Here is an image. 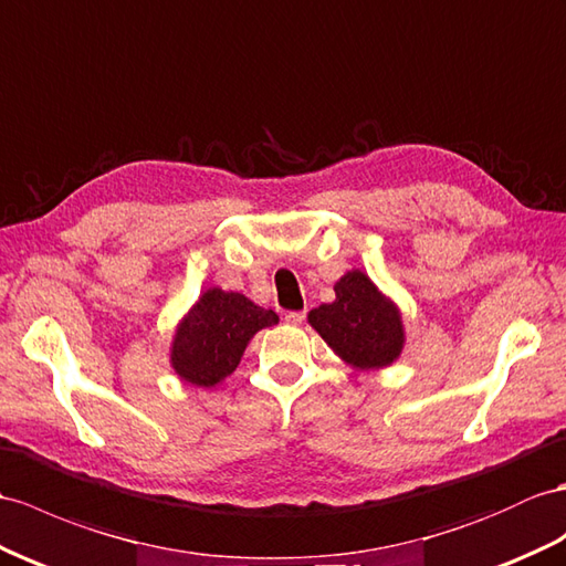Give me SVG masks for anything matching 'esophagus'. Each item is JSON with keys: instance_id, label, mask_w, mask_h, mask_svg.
<instances>
[{"instance_id": "34e87169", "label": "esophagus", "mask_w": 566, "mask_h": 566, "mask_svg": "<svg viewBox=\"0 0 566 566\" xmlns=\"http://www.w3.org/2000/svg\"><path fill=\"white\" fill-rule=\"evenodd\" d=\"M305 312H285V316H283V319H285V324H291V326H300L302 322H305Z\"/></svg>"}]
</instances>
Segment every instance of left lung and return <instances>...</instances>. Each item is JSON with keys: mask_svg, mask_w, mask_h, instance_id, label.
I'll return each instance as SVG.
<instances>
[{"mask_svg": "<svg viewBox=\"0 0 566 566\" xmlns=\"http://www.w3.org/2000/svg\"><path fill=\"white\" fill-rule=\"evenodd\" d=\"M334 291V302L310 312L316 334L357 369L391 365L403 350V322L394 302L363 271H348Z\"/></svg>", "mask_w": 566, "mask_h": 566, "instance_id": "1", "label": "left lung"}]
</instances>
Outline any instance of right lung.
Here are the masks:
<instances>
[{"label":"right lung","mask_w":566,"mask_h":566,"mask_svg":"<svg viewBox=\"0 0 566 566\" xmlns=\"http://www.w3.org/2000/svg\"><path fill=\"white\" fill-rule=\"evenodd\" d=\"M279 324V314L240 293L206 291L177 326L170 363L187 384L211 389L230 377L256 331Z\"/></svg>","instance_id":"obj_1"}]
</instances>
